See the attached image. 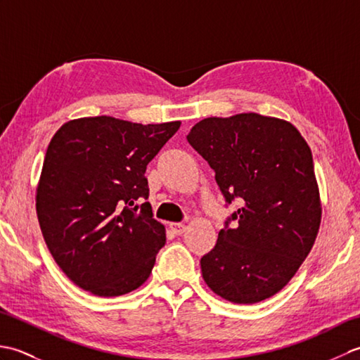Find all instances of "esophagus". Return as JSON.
<instances>
[{"label":"esophagus","instance_id":"1","mask_svg":"<svg viewBox=\"0 0 360 360\" xmlns=\"http://www.w3.org/2000/svg\"><path fill=\"white\" fill-rule=\"evenodd\" d=\"M170 229H172V232L174 233V235H182L186 232V224H182V223H172L170 224Z\"/></svg>","mask_w":360,"mask_h":360}]
</instances>
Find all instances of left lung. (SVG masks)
I'll return each instance as SVG.
<instances>
[{"instance_id":"left-lung-1","label":"left lung","mask_w":360,"mask_h":360,"mask_svg":"<svg viewBox=\"0 0 360 360\" xmlns=\"http://www.w3.org/2000/svg\"><path fill=\"white\" fill-rule=\"evenodd\" d=\"M187 141L215 170L226 202L241 204L201 258L202 278L232 303L266 300L294 277L319 233L311 148L292 124L257 112L202 119Z\"/></svg>"}]
</instances>
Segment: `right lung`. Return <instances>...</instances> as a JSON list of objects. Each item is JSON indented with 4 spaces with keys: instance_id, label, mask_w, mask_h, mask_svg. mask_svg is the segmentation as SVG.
Returning <instances> with one entry per match:
<instances>
[{
    "instance_id": "1",
    "label": "right lung",
    "mask_w": 360,
    "mask_h": 360,
    "mask_svg": "<svg viewBox=\"0 0 360 360\" xmlns=\"http://www.w3.org/2000/svg\"><path fill=\"white\" fill-rule=\"evenodd\" d=\"M179 127L97 116L66 122L53 134L37 217L51 255L79 288L117 297L150 277L165 227L150 202L139 204L148 200L145 170Z\"/></svg>"
}]
</instances>
